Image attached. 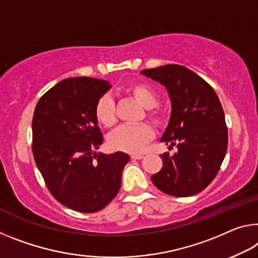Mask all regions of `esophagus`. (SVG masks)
Segmentation results:
<instances>
[{
    "mask_svg": "<svg viewBox=\"0 0 258 258\" xmlns=\"http://www.w3.org/2000/svg\"><path fill=\"white\" fill-rule=\"evenodd\" d=\"M144 157V155L142 154H136V155H131V158L132 159H141Z\"/></svg>",
    "mask_w": 258,
    "mask_h": 258,
    "instance_id": "34e87169",
    "label": "esophagus"
}]
</instances>
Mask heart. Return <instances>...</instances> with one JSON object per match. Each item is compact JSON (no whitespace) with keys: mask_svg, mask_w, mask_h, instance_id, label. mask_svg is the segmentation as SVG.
<instances>
[{"mask_svg":"<svg viewBox=\"0 0 258 258\" xmlns=\"http://www.w3.org/2000/svg\"><path fill=\"white\" fill-rule=\"evenodd\" d=\"M125 93L136 99L142 107L147 108L146 117L159 125L164 119L163 111L156 105L158 103L159 96L153 86L144 83V81H136L125 87ZM94 116L100 125L107 128H111L117 121L116 108L113 101L109 96H103L97 101L94 108ZM154 138V130L148 124L139 125H125L121 126L109 137V147L113 150L124 151L130 154H140L144 151L148 142Z\"/></svg>","mask_w":258,"mask_h":258,"instance_id":"b5f03b06","label":"heart"}]
</instances>
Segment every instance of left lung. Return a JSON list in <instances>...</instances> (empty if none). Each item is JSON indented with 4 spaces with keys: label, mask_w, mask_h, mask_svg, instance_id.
Wrapping results in <instances>:
<instances>
[{
    "label": "left lung",
    "mask_w": 258,
    "mask_h": 258,
    "mask_svg": "<svg viewBox=\"0 0 258 258\" xmlns=\"http://www.w3.org/2000/svg\"><path fill=\"white\" fill-rule=\"evenodd\" d=\"M141 73L169 91L172 111L162 142L178 148L173 156L161 155L163 167L151 180L169 195L198 194L217 175L227 150V126L217 94L182 65L167 64Z\"/></svg>",
    "instance_id": "8db88e82"
}]
</instances>
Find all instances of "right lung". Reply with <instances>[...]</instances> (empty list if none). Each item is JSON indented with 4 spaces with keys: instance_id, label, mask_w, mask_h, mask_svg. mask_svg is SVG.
<instances>
[{
    "instance_id": "add662e5",
    "label": "right lung",
    "mask_w": 258,
    "mask_h": 258,
    "mask_svg": "<svg viewBox=\"0 0 258 258\" xmlns=\"http://www.w3.org/2000/svg\"><path fill=\"white\" fill-rule=\"evenodd\" d=\"M109 81L68 78L40 97L32 120V151L54 198L72 210L92 214L117 195L127 154H96L103 136L94 108Z\"/></svg>"
}]
</instances>
